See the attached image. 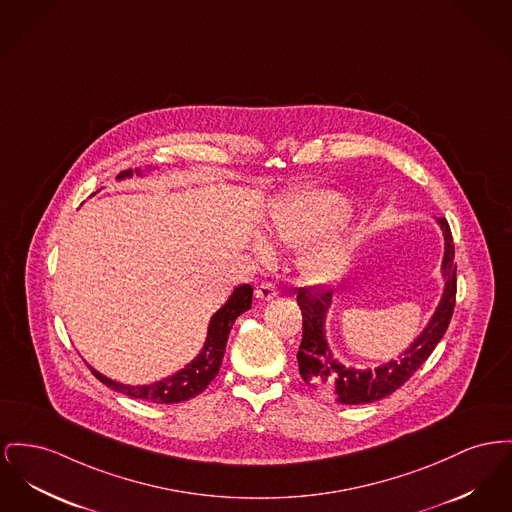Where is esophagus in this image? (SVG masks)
I'll return each mask as SVG.
<instances>
[{
  "label": "esophagus",
  "mask_w": 512,
  "mask_h": 512,
  "mask_svg": "<svg viewBox=\"0 0 512 512\" xmlns=\"http://www.w3.org/2000/svg\"><path fill=\"white\" fill-rule=\"evenodd\" d=\"M255 296L261 301H271L278 296V290H276V286L271 284V282H261L255 288Z\"/></svg>",
  "instance_id": "1"
}]
</instances>
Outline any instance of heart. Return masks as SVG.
<instances>
[{"label":"heart","mask_w":512,"mask_h":512,"mask_svg":"<svg viewBox=\"0 0 512 512\" xmlns=\"http://www.w3.org/2000/svg\"><path fill=\"white\" fill-rule=\"evenodd\" d=\"M348 212V203L334 191H313L288 203L276 214L267 232L274 247H301L331 230ZM354 241L344 232H331L317 241L303 257V274L315 282L329 280L342 271L352 255ZM265 255L267 251L261 249Z\"/></svg>","instance_id":"heart-1"}]
</instances>
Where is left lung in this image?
Instances as JSON below:
<instances>
[{
  "instance_id": "obj_1",
  "label": "left lung",
  "mask_w": 512,
  "mask_h": 512,
  "mask_svg": "<svg viewBox=\"0 0 512 512\" xmlns=\"http://www.w3.org/2000/svg\"><path fill=\"white\" fill-rule=\"evenodd\" d=\"M445 234V257L443 276L445 292L441 303L431 317L425 331L416 342L400 356L375 369H348L332 358L325 338V317L331 307V288L300 290L298 305L303 315V336L298 350V365L301 379L313 389L340 404H369L389 396L400 389L431 356L443 334L449 329L454 301H456V265H454V243L451 228L445 218H439Z\"/></svg>"
}]
</instances>
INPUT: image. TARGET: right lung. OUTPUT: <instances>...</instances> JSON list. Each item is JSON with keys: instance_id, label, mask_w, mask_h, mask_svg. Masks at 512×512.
Instances as JSON below:
<instances>
[{"instance_id": "1", "label": "right lung", "mask_w": 512, "mask_h": 512, "mask_svg": "<svg viewBox=\"0 0 512 512\" xmlns=\"http://www.w3.org/2000/svg\"><path fill=\"white\" fill-rule=\"evenodd\" d=\"M129 176H133V170L121 172L118 180L129 178ZM251 298H253V288L249 284L238 286L230 296V300L212 315L207 342L201 354L168 379H162L152 385H143V387H131V385L116 383L94 369H92V375L112 391L121 392L129 398L152 402V404H178L189 398H195L197 394L205 391L211 385L212 379L218 375L224 350H226V342H228V334L232 331L234 321L243 311L251 307Z\"/></svg>"}]
</instances>
